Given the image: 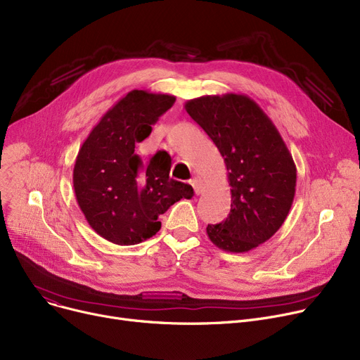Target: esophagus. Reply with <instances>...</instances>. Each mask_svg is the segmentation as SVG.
<instances>
[{
    "instance_id": "1",
    "label": "esophagus",
    "mask_w": 360,
    "mask_h": 360,
    "mask_svg": "<svg viewBox=\"0 0 360 360\" xmlns=\"http://www.w3.org/2000/svg\"><path fill=\"white\" fill-rule=\"evenodd\" d=\"M190 184L193 185L195 194H197V195H200V194H201V191H202V182H201V179H200V178H193V179L190 181Z\"/></svg>"
}]
</instances>
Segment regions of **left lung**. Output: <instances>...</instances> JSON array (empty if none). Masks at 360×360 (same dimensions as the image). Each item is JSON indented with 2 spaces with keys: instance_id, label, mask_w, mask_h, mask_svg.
I'll return each mask as SVG.
<instances>
[{
  "instance_id": "8db88e82",
  "label": "left lung",
  "mask_w": 360,
  "mask_h": 360,
  "mask_svg": "<svg viewBox=\"0 0 360 360\" xmlns=\"http://www.w3.org/2000/svg\"><path fill=\"white\" fill-rule=\"evenodd\" d=\"M185 110L209 136L228 169L232 204L224 221L207 226L223 251L248 252L286 220L295 198L296 166L273 121L245 94L201 96Z\"/></svg>"
}]
</instances>
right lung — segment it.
I'll return each instance as SVG.
<instances>
[{
    "instance_id": "add662e5",
    "label": "right lung",
    "mask_w": 360,
    "mask_h": 360,
    "mask_svg": "<svg viewBox=\"0 0 360 360\" xmlns=\"http://www.w3.org/2000/svg\"><path fill=\"white\" fill-rule=\"evenodd\" d=\"M172 94L131 90L113 105L84 140L75 159L72 184L90 228L117 245H136L160 231L159 216L191 185L170 179V165H143L136 143L147 139L160 115L172 108Z\"/></svg>"
}]
</instances>
